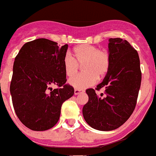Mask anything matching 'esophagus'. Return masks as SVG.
Wrapping results in <instances>:
<instances>
[{
  "instance_id": "34e87169",
  "label": "esophagus",
  "mask_w": 156,
  "mask_h": 156,
  "mask_svg": "<svg viewBox=\"0 0 156 156\" xmlns=\"http://www.w3.org/2000/svg\"><path fill=\"white\" fill-rule=\"evenodd\" d=\"M80 92H81L80 89H77V88H76V89L74 90V94H75V95H78V94H80Z\"/></svg>"
}]
</instances>
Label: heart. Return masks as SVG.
Here are the masks:
<instances>
[{
	"label": "heart",
	"mask_w": 156,
	"mask_h": 156,
	"mask_svg": "<svg viewBox=\"0 0 156 156\" xmlns=\"http://www.w3.org/2000/svg\"><path fill=\"white\" fill-rule=\"evenodd\" d=\"M110 62V54L108 50L87 44L76 47L73 56L71 52H66L63 59L64 72L69 77L75 75L80 69V64H82L84 72L69 80L71 85L80 89L94 84L97 76H104L108 71Z\"/></svg>",
	"instance_id": "obj_1"
}]
</instances>
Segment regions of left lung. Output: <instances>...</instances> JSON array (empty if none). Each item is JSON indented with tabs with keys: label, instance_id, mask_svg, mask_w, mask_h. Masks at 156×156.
Masks as SVG:
<instances>
[{
	"label": "left lung",
	"instance_id": "left-lung-1",
	"mask_svg": "<svg viewBox=\"0 0 156 156\" xmlns=\"http://www.w3.org/2000/svg\"><path fill=\"white\" fill-rule=\"evenodd\" d=\"M111 62L104 80L95 89L86 90L88 101L83 108V115L92 127L112 131L129 119L136 108L141 84L138 52L127 41L110 38ZM104 88L105 93L98 94Z\"/></svg>",
	"mask_w": 156,
	"mask_h": 156
}]
</instances>
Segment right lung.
I'll list each match as a JSON object with an SVG mask.
<instances>
[{
  "instance_id": "1",
  "label": "right lung",
  "mask_w": 156,
  "mask_h": 156,
  "mask_svg": "<svg viewBox=\"0 0 156 156\" xmlns=\"http://www.w3.org/2000/svg\"><path fill=\"white\" fill-rule=\"evenodd\" d=\"M68 44L59 48L44 38L24 44L15 57L10 83L14 110L20 122L33 131L56 125L63 103L73 96L66 83L63 59ZM58 87L52 90L51 86Z\"/></svg>"
}]
</instances>
